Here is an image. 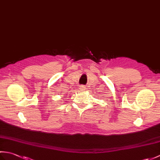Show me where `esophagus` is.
Returning <instances> with one entry per match:
<instances>
[{
  "instance_id": "34e87169",
  "label": "esophagus",
  "mask_w": 160,
  "mask_h": 160,
  "mask_svg": "<svg viewBox=\"0 0 160 160\" xmlns=\"http://www.w3.org/2000/svg\"><path fill=\"white\" fill-rule=\"evenodd\" d=\"M79 89L81 90V91H84V89H85V87H84L82 86V85H81V86L79 87Z\"/></svg>"
}]
</instances>
